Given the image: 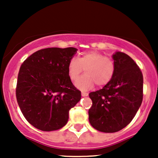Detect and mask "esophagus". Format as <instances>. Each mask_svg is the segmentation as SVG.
<instances>
[{
    "label": "esophagus",
    "mask_w": 158,
    "mask_h": 158,
    "mask_svg": "<svg viewBox=\"0 0 158 158\" xmlns=\"http://www.w3.org/2000/svg\"><path fill=\"white\" fill-rule=\"evenodd\" d=\"M81 94H82V96H87V95H89V94L87 93V92H81Z\"/></svg>",
    "instance_id": "obj_1"
}]
</instances>
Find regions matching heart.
I'll use <instances>...</instances> for the list:
<instances>
[{
    "instance_id": "1",
    "label": "heart",
    "mask_w": 158,
    "mask_h": 158,
    "mask_svg": "<svg viewBox=\"0 0 158 158\" xmlns=\"http://www.w3.org/2000/svg\"><path fill=\"white\" fill-rule=\"evenodd\" d=\"M85 69V73L75 82L79 89L86 90L96 83L99 87L109 84L115 73L116 65L114 60L97 51L84 52L79 59L73 58L68 64V74L75 80Z\"/></svg>"
}]
</instances>
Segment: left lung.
<instances>
[{
  "label": "left lung",
  "instance_id": "1",
  "mask_svg": "<svg viewBox=\"0 0 158 158\" xmlns=\"http://www.w3.org/2000/svg\"><path fill=\"white\" fill-rule=\"evenodd\" d=\"M114 76L102 89L89 93L92 106L89 110L91 125L99 131L114 133L125 128L139 109L143 100V75L127 54L113 55Z\"/></svg>",
  "mask_w": 158,
  "mask_h": 158
}]
</instances>
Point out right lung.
Returning <instances> with one entry per match:
<instances>
[{"mask_svg": "<svg viewBox=\"0 0 158 158\" xmlns=\"http://www.w3.org/2000/svg\"><path fill=\"white\" fill-rule=\"evenodd\" d=\"M76 52L74 47L40 49L22 63L16 97L24 118L36 128L51 131L63 128L69 110L81 99V92L68 74L69 62Z\"/></svg>", "mask_w": 158, "mask_h": 158, "instance_id": "right-lung-1", "label": "right lung"}]
</instances>
